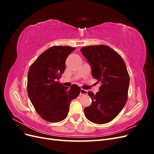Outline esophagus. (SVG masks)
I'll return each mask as SVG.
<instances>
[{
    "label": "esophagus",
    "instance_id": "34e87169",
    "mask_svg": "<svg viewBox=\"0 0 154 154\" xmlns=\"http://www.w3.org/2000/svg\"><path fill=\"white\" fill-rule=\"evenodd\" d=\"M87 91L82 88L80 90V95H87Z\"/></svg>",
    "mask_w": 154,
    "mask_h": 154
}]
</instances>
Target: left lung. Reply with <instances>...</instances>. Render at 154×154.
<instances>
[{"instance_id":"obj_1","label":"left lung","mask_w":154,"mask_h":154,"mask_svg":"<svg viewBox=\"0 0 154 154\" xmlns=\"http://www.w3.org/2000/svg\"><path fill=\"white\" fill-rule=\"evenodd\" d=\"M80 51L91 67L92 77L101 83L95 95L88 92L92 104L84 109L85 116L92 123H107L127 101L130 78L127 67L122 57L109 46L91 45Z\"/></svg>"}]
</instances>
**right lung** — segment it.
Returning a JSON list of instances; mask_svg holds the SVG:
<instances>
[{
    "label": "right lung",
    "mask_w": 154,
    "mask_h": 154,
    "mask_svg": "<svg viewBox=\"0 0 154 154\" xmlns=\"http://www.w3.org/2000/svg\"><path fill=\"white\" fill-rule=\"evenodd\" d=\"M69 46H53L32 63L27 74V93L35 109L49 122H62L67 117L71 101L80 93V87L71 88L58 82L66 69V60L75 49Z\"/></svg>",
    "instance_id": "obj_1"
}]
</instances>
